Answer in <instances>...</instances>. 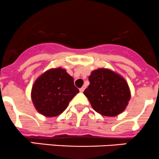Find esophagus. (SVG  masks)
Returning a JSON list of instances; mask_svg holds the SVG:
<instances>
[{"mask_svg":"<svg viewBox=\"0 0 159 159\" xmlns=\"http://www.w3.org/2000/svg\"><path fill=\"white\" fill-rule=\"evenodd\" d=\"M85 88H86V87H85V86H83V87L80 88V93H83V91H84Z\"/></svg>","mask_w":159,"mask_h":159,"instance_id":"1","label":"esophagus"}]
</instances>
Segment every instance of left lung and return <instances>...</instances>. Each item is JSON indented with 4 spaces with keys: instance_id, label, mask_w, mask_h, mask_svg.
I'll return each instance as SVG.
<instances>
[{
    "instance_id": "8db88e82",
    "label": "left lung",
    "mask_w": 159,
    "mask_h": 159,
    "mask_svg": "<svg viewBox=\"0 0 159 159\" xmlns=\"http://www.w3.org/2000/svg\"><path fill=\"white\" fill-rule=\"evenodd\" d=\"M89 85L83 93L93 109L107 117H115L123 112L131 98L126 80L108 69L93 70L89 76Z\"/></svg>"
}]
</instances>
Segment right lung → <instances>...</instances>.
I'll list each match as a JSON object with an SVG mask.
<instances>
[{"instance_id":"obj_1","label":"right lung","mask_w":159,"mask_h":159,"mask_svg":"<svg viewBox=\"0 0 159 159\" xmlns=\"http://www.w3.org/2000/svg\"><path fill=\"white\" fill-rule=\"evenodd\" d=\"M78 93L73 78L66 70L56 68L47 70L35 80L31 96L38 112L45 117H56Z\"/></svg>"}]
</instances>
